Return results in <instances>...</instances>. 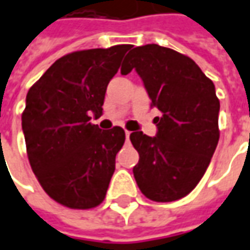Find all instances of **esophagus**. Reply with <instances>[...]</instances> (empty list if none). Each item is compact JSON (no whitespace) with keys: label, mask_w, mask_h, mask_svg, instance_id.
Segmentation results:
<instances>
[{"label":"esophagus","mask_w":250,"mask_h":250,"mask_svg":"<svg viewBox=\"0 0 250 250\" xmlns=\"http://www.w3.org/2000/svg\"><path fill=\"white\" fill-rule=\"evenodd\" d=\"M130 131H127V130H125V140H127V141H128V138H130Z\"/></svg>","instance_id":"esophagus-1"}]
</instances>
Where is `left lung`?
<instances>
[{
  "label": "left lung",
  "instance_id": "1",
  "mask_svg": "<svg viewBox=\"0 0 250 250\" xmlns=\"http://www.w3.org/2000/svg\"><path fill=\"white\" fill-rule=\"evenodd\" d=\"M140 74L151 98L158 133L130 134L140 160L133 168L138 188L155 202L184 198L201 181L220 138V101L214 84L191 58L174 49L146 44L133 48L122 74Z\"/></svg>",
  "mask_w": 250,
  "mask_h": 250
}]
</instances>
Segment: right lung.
<instances>
[{"label": "right lung", "mask_w": 250, "mask_h": 250, "mask_svg": "<svg viewBox=\"0 0 250 250\" xmlns=\"http://www.w3.org/2000/svg\"><path fill=\"white\" fill-rule=\"evenodd\" d=\"M131 48L76 51L62 56L30 87L22 113L27 158L42 189L70 209H92L106 196L125 130H101L110 79Z\"/></svg>", "instance_id": "add662e5"}]
</instances>
